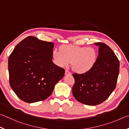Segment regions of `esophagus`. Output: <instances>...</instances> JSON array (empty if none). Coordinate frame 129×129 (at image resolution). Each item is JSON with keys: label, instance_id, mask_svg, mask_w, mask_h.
<instances>
[{"label": "esophagus", "instance_id": "1", "mask_svg": "<svg viewBox=\"0 0 129 129\" xmlns=\"http://www.w3.org/2000/svg\"><path fill=\"white\" fill-rule=\"evenodd\" d=\"M65 75H67V76H68V75H71V72H69V71H65Z\"/></svg>", "mask_w": 129, "mask_h": 129}]
</instances>
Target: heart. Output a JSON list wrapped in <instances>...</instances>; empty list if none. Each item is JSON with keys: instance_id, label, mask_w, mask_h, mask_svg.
<instances>
[{"instance_id": "1", "label": "heart", "mask_w": 129, "mask_h": 129, "mask_svg": "<svg viewBox=\"0 0 129 129\" xmlns=\"http://www.w3.org/2000/svg\"><path fill=\"white\" fill-rule=\"evenodd\" d=\"M53 58L60 67H67L72 62L73 71L78 74L89 72L98 60V53L94 48L73 45L63 46L60 52L55 51Z\"/></svg>"}]
</instances>
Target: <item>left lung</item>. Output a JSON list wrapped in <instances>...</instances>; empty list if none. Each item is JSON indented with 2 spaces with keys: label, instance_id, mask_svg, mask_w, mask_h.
<instances>
[{
  "label": "left lung",
  "instance_id": "8db88e82",
  "mask_svg": "<svg viewBox=\"0 0 129 129\" xmlns=\"http://www.w3.org/2000/svg\"><path fill=\"white\" fill-rule=\"evenodd\" d=\"M94 44L99 47L95 66L86 73L73 74V96L88 105L100 104L108 99L116 88L120 68L117 57L108 46L103 43Z\"/></svg>",
  "mask_w": 129,
  "mask_h": 129
}]
</instances>
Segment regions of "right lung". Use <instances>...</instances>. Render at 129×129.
<instances>
[{
    "mask_svg": "<svg viewBox=\"0 0 129 129\" xmlns=\"http://www.w3.org/2000/svg\"><path fill=\"white\" fill-rule=\"evenodd\" d=\"M54 44L29 36L20 42L9 56V84L26 103L45 100L51 95L65 70L52 62Z\"/></svg>",
    "mask_w": 129,
    "mask_h": 129,
    "instance_id": "add662e5",
    "label": "right lung"
}]
</instances>
